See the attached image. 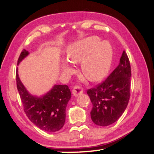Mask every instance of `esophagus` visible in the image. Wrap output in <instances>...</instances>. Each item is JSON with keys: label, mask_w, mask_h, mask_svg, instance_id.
I'll return each mask as SVG.
<instances>
[{"label": "esophagus", "mask_w": 154, "mask_h": 154, "mask_svg": "<svg viewBox=\"0 0 154 154\" xmlns=\"http://www.w3.org/2000/svg\"><path fill=\"white\" fill-rule=\"evenodd\" d=\"M83 92V89H82L81 87L79 86H75L74 88H73L72 90V93L73 95L75 97H78L80 94H82Z\"/></svg>", "instance_id": "obj_1"}]
</instances>
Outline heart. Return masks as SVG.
I'll use <instances>...</instances> for the list:
<instances>
[{"instance_id":"heart-1","label":"heart","mask_w":154,"mask_h":154,"mask_svg":"<svg viewBox=\"0 0 154 154\" xmlns=\"http://www.w3.org/2000/svg\"><path fill=\"white\" fill-rule=\"evenodd\" d=\"M113 50L107 42H100L97 36H90L69 45L66 49V57L71 62L81 63L83 74L88 80L97 81L106 76L110 69ZM69 66L64 64V70Z\"/></svg>"}]
</instances>
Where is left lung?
<instances>
[{
	"label": "left lung",
	"instance_id": "1",
	"mask_svg": "<svg viewBox=\"0 0 154 154\" xmlns=\"http://www.w3.org/2000/svg\"><path fill=\"white\" fill-rule=\"evenodd\" d=\"M131 68L125 51L120 63L108 78L96 88L88 90L92 104L90 116L93 123L107 126L121 116L130 100Z\"/></svg>",
	"mask_w": 154,
	"mask_h": 154
}]
</instances>
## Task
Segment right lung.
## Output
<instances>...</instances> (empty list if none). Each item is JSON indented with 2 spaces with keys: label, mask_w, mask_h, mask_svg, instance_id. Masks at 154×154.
<instances>
[{
  "label": "right lung",
  "mask_w": 154,
  "mask_h": 154,
  "mask_svg": "<svg viewBox=\"0 0 154 154\" xmlns=\"http://www.w3.org/2000/svg\"><path fill=\"white\" fill-rule=\"evenodd\" d=\"M29 52L23 50L17 65L28 56ZM17 88L26 116L32 123L45 132H57L62 129L66 119V108L71 93L66 85H54L41 97L33 96L27 91L16 72Z\"/></svg>",
  "instance_id": "1"
}]
</instances>
